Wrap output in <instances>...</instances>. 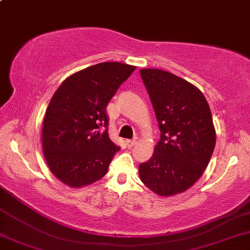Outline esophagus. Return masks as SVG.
<instances>
[{
	"instance_id": "esophagus-1",
	"label": "esophagus",
	"mask_w": 250,
	"mask_h": 250,
	"mask_svg": "<svg viewBox=\"0 0 250 250\" xmlns=\"http://www.w3.org/2000/svg\"><path fill=\"white\" fill-rule=\"evenodd\" d=\"M126 145H127L128 148H131V147H133L134 145H137V140H135V139H132V140H126Z\"/></svg>"
}]
</instances>
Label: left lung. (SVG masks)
I'll use <instances>...</instances> for the list:
<instances>
[{
  "instance_id": "8db88e82",
  "label": "left lung",
  "mask_w": 250,
  "mask_h": 250,
  "mask_svg": "<svg viewBox=\"0 0 250 250\" xmlns=\"http://www.w3.org/2000/svg\"><path fill=\"white\" fill-rule=\"evenodd\" d=\"M161 137L139 177L153 192L170 197L191 188L208 167L215 130L208 101L198 88L161 69H140Z\"/></svg>"
}]
</instances>
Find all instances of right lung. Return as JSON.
Wrapping results in <instances>:
<instances>
[{"label":"right lung","instance_id":"1","mask_svg":"<svg viewBox=\"0 0 250 250\" xmlns=\"http://www.w3.org/2000/svg\"><path fill=\"white\" fill-rule=\"evenodd\" d=\"M135 66L102 62L72 74L46 109L42 131L44 156L52 174L70 188H83L106 174L120 149L107 134L105 109Z\"/></svg>","mask_w":250,"mask_h":250}]
</instances>
